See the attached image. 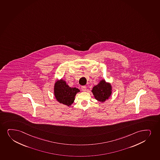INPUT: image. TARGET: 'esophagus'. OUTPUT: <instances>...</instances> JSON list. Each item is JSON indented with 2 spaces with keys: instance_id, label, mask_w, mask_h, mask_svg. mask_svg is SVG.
<instances>
[{
  "instance_id": "esophagus-1",
  "label": "esophagus",
  "mask_w": 160,
  "mask_h": 160,
  "mask_svg": "<svg viewBox=\"0 0 160 160\" xmlns=\"http://www.w3.org/2000/svg\"><path fill=\"white\" fill-rule=\"evenodd\" d=\"M86 89H87V87H86V86H82V87H81V90L83 91V92L86 91Z\"/></svg>"
}]
</instances>
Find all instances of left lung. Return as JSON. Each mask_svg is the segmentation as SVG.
I'll use <instances>...</instances> for the list:
<instances>
[{
	"label": "left lung",
	"mask_w": 160,
	"mask_h": 160,
	"mask_svg": "<svg viewBox=\"0 0 160 160\" xmlns=\"http://www.w3.org/2000/svg\"><path fill=\"white\" fill-rule=\"evenodd\" d=\"M112 91V88L111 83L106 82L105 80H102L98 85L93 87L92 92L95 99L103 102L111 97Z\"/></svg>",
	"instance_id": "8db88e82"
}]
</instances>
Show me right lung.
Segmentation results:
<instances>
[{
    "instance_id": "right-lung-1",
    "label": "right lung",
    "mask_w": 160,
    "mask_h": 160,
    "mask_svg": "<svg viewBox=\"0 0 160 160\" xmlns=\"http://www.w3.org/2000/svg\"><path fill=\"white\" fill-rule=\"evenodd\" d=\"M80 90L77 88H72L67 85L65 81L62 79L56 81L54 88V93L57 100L64 105L69 106L75 100L77 93Z\"/></svg>"
}]
</instances>
